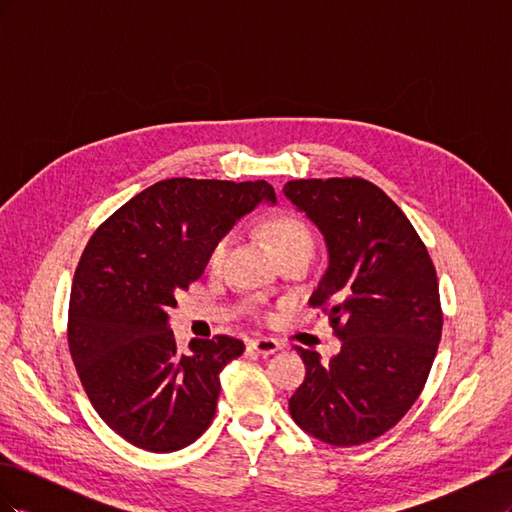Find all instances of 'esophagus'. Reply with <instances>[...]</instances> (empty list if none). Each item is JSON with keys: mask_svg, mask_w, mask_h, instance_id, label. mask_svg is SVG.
<instances>
[{"mask_svg": "<svg viewBox=\"0 0 512 512\" xmlns=\"http://www.w3.org/2000/svg\"><path fill=\"white\" fill-rule=\"evenodd\" d=\"M250 348L260 354V356H271L275 354L277 350L282 348V344L277 342V339H271V337H260V339H254V342L250 344Z\"/></svg>", "mask_w": 512, "mask_h": 512, "instance_id": "esophagus-1", "label": "esophagus"}]
</instances>
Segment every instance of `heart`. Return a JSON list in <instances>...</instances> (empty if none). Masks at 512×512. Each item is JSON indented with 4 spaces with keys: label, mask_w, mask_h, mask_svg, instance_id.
I'll return each mask as SVG.
<instances>
[{
    "label": "heart",
    "mask_w": 512,
    "mask_h": 512,
    "mask_svg": "<svg viewBox=\"0 0 512 512\" xmlns=\"http://www.w3.org/2000/svg\"><path fill=\"white\" fill-rule=\"evenodd\" d=\"M267 232H269V239L273 250L277 252V256L290 252V250H297V247H314V237H312V230L307 228V224L299 218H294V215H277L269 224H267ZM232 245V235L220 237L215 241V245L211 247V254H209V267L218 269L228 250Z\"/></svg>",
    "instance_id": "b5f03b06"
}]
</instances>
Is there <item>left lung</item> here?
Listing matches in <instances>:
<instances>
[{"label": "left lung", "instance_id": "8db88e82", "mask_svg": "<svg viewBox=\"0 0 512 512\" xmlns=\"http://www.w3.org/2000/svg\"><path fill=\"white\" fill-rule=\"evenodd\" d=\"M282 192L324 239L327 269L309 303L331 305L342 337L329 363L294 346L307 374L288 410L320 442L365 444L423 391L442 335L436 269L404 211L374 183L297 179Z\"/></svg>", "mask_w": 512, "mask_h": 512}]
</instances>
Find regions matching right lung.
Here are the masks:
<instances>
[{"label":"right lung","instance_id":"add662e5","mask_svg":"<svg viewBox=\"0 0 512 512\" xmlns=\"http://www.w3.org/2000/svg\"><path fill=\"white\" fill-rule=\"evenodd\" d=\"M262 203H277L267 181L164 179L91 235L72 282L68 344L91 406L130 444L173 453L209 427L222 369L245 346L218 335L181 352L168 309L203 275L215 241Z\"/></svg>","mask_w":512,"mask_h":512}]
</instances>
